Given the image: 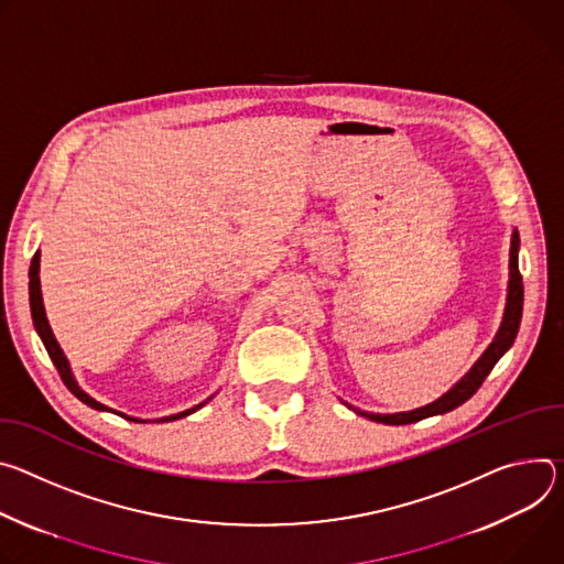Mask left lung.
Returning <instances> with one entry per match:
<instances>
[{
	"label": "left lung",
	"mask_w": 564,
	"mask_h": 564,
	"mask_svg": "<svg viewBox=\"0 0 564 564\" xmlns=\"http://www.w3.org/2000/svg\"><path fill=\"white\" fill-rule=\"evenodd\" d=\"M518 250H520V235L518 230H513L511 235V258H509V286H507V306H505V316H502V325H499L492 343L486 347V351L477 358V362L464 373V377L436 401L410 410V412H394V414H373V412H362L349 403H345L349 410H354L356 414L377 421V423H386V425H405V423H414L434 414H446L455 408H459L462 403H466L484 383V379L490 373V369L495 367V362L502 358L520 329V321H522V302H524V286H522V275L518 269Z\"/></svg>",
	"instance_id": "obj_1"
}]
</instances>
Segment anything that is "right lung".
<instances>
[{
  "label": "right lung",
  "instance_id": "1",
  "mask_svg": "<svg viewBox=\"0 0 564 564\" xmlns=\"http://www.w3.org/2000/svg\"><path fill=\"white\" fill-rule=\"evenodd\" d=\"M29 300H31V316H33L35 332H37V336L42 338V343H44V347H46V351H48V356H51V360H53L57 373L62 377V381H65V386L72 390V394L78 397L85 405H89V408H94V410H98V412H111V414H120V416H124V419H130V421H134V423H148L150 419L130 416V414L118 412V410H113V408H107L105 403L96 401L94 397H89V394L78 386V381H76V377H74V371H72V365H69V358L65 356V351H62V347L57 345V340H55V336H53V332H51V325H48V321H46V311H44V302H42V289H40V250L33 256V262H31V269H29ZM213 397H215V394H213ZM213 397H208L204 403H199V405H195V408H187V410L176 412V414H170V416L152 419V423H167V421L183 419V416H187V414H193V412L202 410Z\"/></svg>",
  "mask_w": 564,
  "mask_h": 564
}]
</instances>
